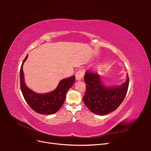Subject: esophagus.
<instances>
[{"instance_id": "1", "label": "esophagus", "mask_w": 151, "mask_h": 151, "mask_svg": "<svg viewBox=\"0 0 151 151\" xmlns=\"http://www.w3.org/2000/svg\"><path fill=\"white\" fill-rule=\"evenodd\" d=\"M84 72L82 70H80L79 71H77L76 72V80L77 81H80L81 79H83V77H84Z\"/></svg>"}]
</instances>
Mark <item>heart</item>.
I'll return each mask as SVG.
<instances>
[{
  "label": "heart",
  "mask_w": 151,
  "mask_h": 151,
  "mask_svg": "<svg viewBox=\"0 0 151 151\" xmlns=\"http://www.w3.org/2000/svg\"><path fill=\"white\" fill-rule=\"evenodd\" d=\"M103 67V65H101V67Z\"/></svg>",
  "instance_id": "heart-1"
}]
</instances>
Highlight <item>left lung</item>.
<instances>
[{"label":"left lung","instance_id":"obj_1","mask_svg":"<svg viewBox=\"0 0 151 151\" xmlns=\"http://www.w3.org/2000/svg\"><path fill=\"white\" fill-rule=\"evenodd\" d=\"M86 92L83 101L91 111L104 115L116 109L124 99L129 84L127 80L120 86H106L96 73L86 71L84 76Z\"/></svg>","mask_w":151,"mask_h":151}]
</instances>
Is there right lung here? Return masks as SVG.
Here are the masks:
<instances>
[{
  "label": "right lung",
  "instance_id": "1",
  "mask_svg": "<svg viewBox=\"0 0 151 151\" xmlns=\"http://www.w3.org/2000/svg\"><path fill=\"white\" fill-rule=\"evenodd\" d=\"M27 55L20 69V84L21 92L26 101L35 111L43 115H52L59 110L64 102L68 90L75 82V76L61 80L55 89L47 93H38L26 86L22 66L28 58Z\"/></svg>",
  "mask_w": 151,
  "mask_h": 151
}]
</instances>
